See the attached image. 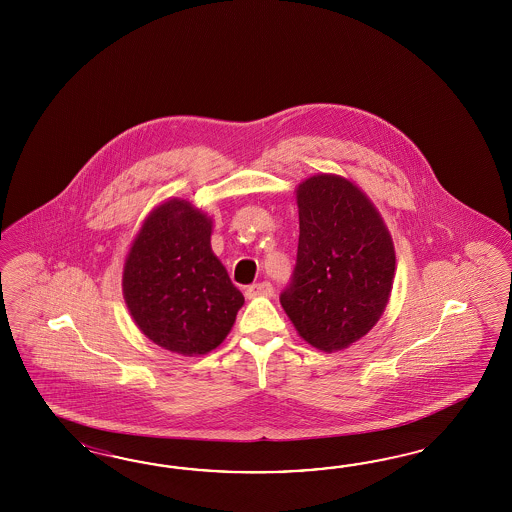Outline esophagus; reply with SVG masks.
Returning <instances> with one entry per match:
<instances>
[{
    "instance_id": "obj_1",
    "label": "esophagus",
    "mask_w": 512,
    "mask_h": 512,
    "mask_svg": "<svg viewBox=\"0 0 512 512\" xmlns=\"http://www.w3.org/2000/svg\"><path fill=\"white\" fill-rule=\"evenodd\" d=\"M248 298H257V296H272L274 295V287L270 281H261V283H253L249 285L246 291Z\"/></svg>"
}]
</instances>
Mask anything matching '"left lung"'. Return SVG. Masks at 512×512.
Listing matches in <instances>:
<instances>
[{
	"label": "left lung",
	"instance_id": "8db88e82",
	"mask_svg": "<svg viewBox=\"0 0 512 512\" xmlns=\"http://www.w3.org/2000/svg\"><path fill=\"white\" fill-rule=\"evenodd\" d=\"M296 202L295 272L279 302L304 340L334 353L366 336L387 308L394 244L372 201L341 176L304 180Z\"/></svg>",
	"mask_w": 512,
	"mask_h": 512
}]
</instances>
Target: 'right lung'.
Listing matches in <instances>:
<instances>
[{"label": "right lung", "mask_w": 512, "mask_h": 512, "mask_svg": "<svg viewBox=\"0 0 512 512\" xmlns=\"http://www.w3.org/2000/svg\"><path fill=\"white\" fill-rule=\"evenodd\" d=\"M212 219L172 199L144 219L124 264V298L146 338L193 357L231 332L244 296L210 248Z\"/></svg>", "instance_id": "add662e5"}]
</instances>
